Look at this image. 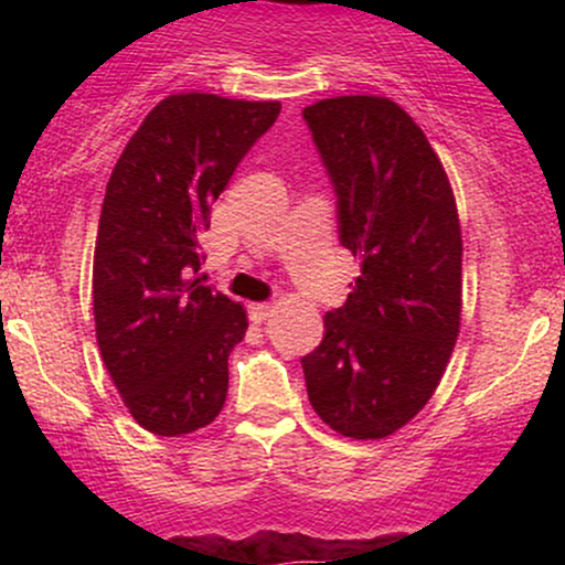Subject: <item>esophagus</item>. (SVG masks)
Instances as JSON below:
<instances>
[{"mask_svg": "<svg viewBox=\"0 0 565 565\" xmlns=\"http://www.w3.org/2000/svg\"><path fill=\"white\" fill-rule=\"evenodd\" d=\"M249 313H252V321L263 323L265 319H268L270 313H274V305H270V302H255V305H252V308H249Z\"/></svg>", "mask_w": 565, "mask_h": 565, "instance_id": "obj_1", "label": "esophagus"}]
</instances>
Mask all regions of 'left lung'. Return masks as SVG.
I'll return each mask as SVG.
<instances>
[{"label":"left lung","mask_w":565,"mask_h":565,"mask_svg":"<svg viewBox=\"0 0 565 565\" xmlns=\"http://www.w3.org/2000/svg\"><path fill=\"white\" fill-rule=\"evenodd\" d=\"M361 260L302 355L310 406L340 436H393L436 393L462 316V231L438 153L398 103L342 95L302 111Z\"/></svg>","instance_id":"left-lung-1"}]
</instances>
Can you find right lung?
Wrapping results in <instances>:
<instances>
[{
	"mask_svg": "<svg viewBox=\"0 0 565 565\" xmlns=\"http://www.w3.org/2000/svg\"><path fill=\"white\" fill-rule=\"evenodd\" d=\"M278 100L170 95L142 119L103 199L93 265L103 364L135 423L157 436L210 425L228 395L246 313L199 274V233Z\"/></svg>",
	"mask_w": 565,
	"mask_h": 565,
	"instance_id": "obj_1",
	"label": "right lung"
}]
</instances>
